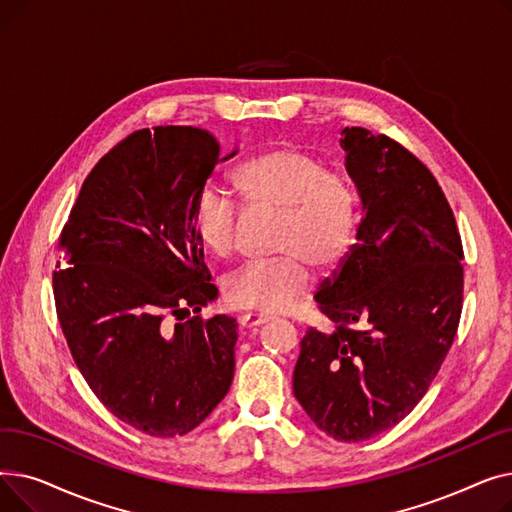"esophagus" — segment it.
<instances>
[{
  "instance_id": "esophagus-1",
  "label": "esophagus",
  "mask_w": 512,
  "mask_h": 512,
  "mask_svg": "<svg viewBox=\"0 0 512 512\" xmlns=\"http://www.w3.org/2000/svg\"><path fill=\"white\" fill-rule=\"evenodd\" d=\"M270 319H272L270 315H263V313H245L240 317V326L251 330V328H259V326L267 324Z\"/></svg>"
}]
</instances>
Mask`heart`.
<instances>
[{
	"label": "heart",
	"instance_id": "obj_1",
	"mask_svg": "<svg viewBox=\"0 0 512 512\" xmlns=\"http://www.w3.org/2000/svg\"><path fill=\"white\" fill-rule=\"evenodd\" d=\"M232 184L245 207L280 213L276 251L282 255L228 274L224 299L236 309L280 313L309 288V263L330 270L348 251L355 230L353 188L324 159L292 145L251 157L232 174ZM193 232L209 255L232 253L236 211L218 188H205L197 197Z\"/></svg>",
	"mask_w": 512,
	"mask_h": 512
}]
</instances>
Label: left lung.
<instances>
[{"label":"left lung","instance_id":"left-lung-1","mask_svg":"<svg viewBox=\"0 0 512 512\" xmlns=\"http://www.w3.org/2000/svg\"><path fill=\"white\" fill-rule=\"evenodd\" d=\"M340 134L363 215L351 253L315 294L336 330H307L292 390L321 432L363 442L405 419L434 382L459 328L463 245L413 153L361 126Z\"/></svg>","mask_w":512,"mask_h":512}]
</instances>
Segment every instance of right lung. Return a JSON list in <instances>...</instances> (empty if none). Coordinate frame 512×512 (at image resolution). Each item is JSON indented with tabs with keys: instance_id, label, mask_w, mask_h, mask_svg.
Masks as SVG:
<instances>
[{
	"instance_id": "right-lung-1",
	"label": "right lung",
	"mask_w": 512,
	"mask_h": 512,
	"mask_svg": "<svg viewBox=\"0 0 512 512\" xmlns=\"http://www.w3.org/2000/svg\"><path fill=\"white\" fill-rule=\"evenodd\" d=\"M236 153L201 128L134 132L97 161L60 236L53 294L70 353L107 411L155 438L195 429L234 378L236 319L191 315L218 299L193 207Z\"/></svg>"
}]
</instances>
